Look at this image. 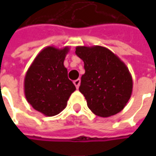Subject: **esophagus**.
I'll return each instance as SVG.
<instances>
[{"label":"esophagus","mask_w":156,"mask_h":156,"mask_svg":"<svg viewBox=\"0 0 156 156\" xmlns=\"http://www.w3.org/2000/svg\"><path fill=\"white\" fill-rule=\"evenodd\" d=\"M74 84L75 85L76 88H79V87H80V84H81V80H80V79H77V80L74 81Z\"/></svg>","instance_id":"obj_1"}]
</instances>
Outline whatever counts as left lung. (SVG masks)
<instances>
[{
  "label": "left lung",
  "mask_w": 156,
  "mask_h": 156,
  "mask_svg": "<svg viewBox=\"0 0 156 156\" xmlns=\"http://www.w3.org/2000/svg\"><path fill=\"white\" fill-rule=\"evenodd\" d=\"M75 54L84 62L85 74L81 75L79 90L89 109L101 117L121 112L133 90V79L126 64L101 46H78Z\"/></svg>",
  "instance_id": "obj_1"
}]
</instances>
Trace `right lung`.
<instances>
[{
  "instance_id": "right-lung-1",
  "label": "right lung",
  "mask_w": 156,
  "mask_h": 156,
  "mask_svg": "<svg viewBox=\"0 0 156 156\" xmlns=\"http://www.w3.org/2000/svg\"><path fill=\"white\" fill-rule=\"evenodd\" d=\"M69 47L48 46L34 58L24 79V93L34 109L54 116L66 108L75 86L68 77L64 60Z\"/></svg>"
}]
</instances>
